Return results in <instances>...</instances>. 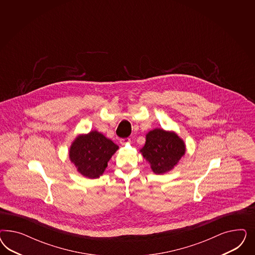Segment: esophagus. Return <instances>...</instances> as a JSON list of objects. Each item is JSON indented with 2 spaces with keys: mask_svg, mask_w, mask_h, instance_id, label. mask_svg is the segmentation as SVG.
Instances as JSON below:
<instances>
[{
  "mask_svg": "<svg viewBox=\"0 0 255 255\" xmlns=\"http://www.w3.org/2000/svg\"><path fill=\"white\" fill-rule=\"evenodd\" d=\"M120 142H121V144L122 145H125V144H129L130 142H131V139L130 138H123L120 140Z\"/></svg>",
  "mask_w": 255,
  "mask_h": 255,
  "instance_id": "esophagus-1",
  "label": "esophagus"
}]
</instances>
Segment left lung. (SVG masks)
Instances as JSON below:
<instances>
[{
	"instance_id": "8db88e82",
	"label": "left lung",
	"mask_w": 255,
	"mask_h": 255,
	"mask_svg": "<svg viewBox=\"0 0 255 255\" xmlns=\"http://www.w3.org/2000/svg\"><path fill=\"white\" fill-rule=\"evenodd\" d=\"M140 152L155 174L162 175L173 169L185 154V143L175 131L156 128L146 134Z\"/></svg>"
}]
</instances>
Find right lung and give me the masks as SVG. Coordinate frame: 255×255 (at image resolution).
<instances>
[{"label":"right lung","mask_w":255,"mask_h":255,"mask_svg":"<svg viewBox=\"0 0 255 255\" xmlns=\"http://www.w3.org/2000/svg\"><path fill=\"white\" fill-rule=\"evenodd\" d=\"M119 149L112 140L99 131L77 135L69 148V159L77 172L88 178H97L108 167V162Z\"/></svg>","instance_id":"right-lung-1"}]
</instances>
